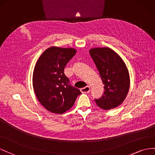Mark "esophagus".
Masks as SVG:
<instances>
[{"label":"esophagus","instance_id":"esophagus-1","mask_svg":"<svg viewBox=\"0 0 155 155\" xmlns=\"http://www.w3.org/2000/svg\"><path fill=\"white\" fill-rule=\"evenodd\" d=\"M90 86H86V87H84L82 88H81V91L82 92V93H89L90 91Z\"/></svg>","mask_w":155,"mask_h":155}]
</instances>
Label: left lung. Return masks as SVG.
Instances as JSON below:
<instances>
[{"mask_svg":"<svg viewBox=\"0 0 155 155\" xmlns=\"http://www.w3.org/2000/svg\"><path fill=\"white\" fill-rule=\"evenodd\" d=\"M90 54L104 84V94L95 99V103L106 110L115 108L124 101L129 90L130 78L125 64L108 47L91 48Z\"/></svg>","mask_w":155,"mask_h":155,"instance_id":"8db88e82","label":"left lung"}]
</instances>
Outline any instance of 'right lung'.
<instances>
[{
    "label": "right lung",
    "mask_w": 155,
    "mask_h": 155,
    "mask_svg": "<svg viewBox=\"0 0 155 155\" xmlns=\"http://www.w3.org/2000/svg\"><path fill=\"white\" fill-rule=\"evenodd\" d=\"M72 48L51 47L35 65L33 87L38 101L47 110L61 114L73 107L81 91L69 84L64 68L76 54Z\"/></svg>",
    "instance_id": "add662e5"
}]
</instances>
